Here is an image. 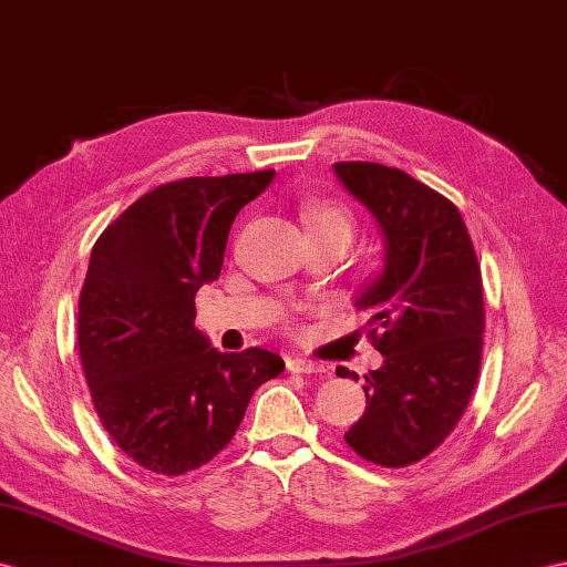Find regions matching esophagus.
<instances>
[{"label":"esophagus","instance_id":"1","mask_svg":"<svg viewBox=\"0 0 567 567\" xmlns=\"http://www.w3.org/2000/svg\"><path fill=\"white\" fill-rule=\"evenodd\" d=\"M287 370L297 372V374H319V372H326V367L316 360L292 358V360H287Z\"/></svg>","mask_w":567,"mask_h":567}]
</instances>
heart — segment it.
Wrapping results in <instances>:
<instances>
[{"label":"heart","mask_w":567,"mask_h":567,"mask_svg":"<svg viewBox=\"0 0 567 567\" xmlns=\"http://www.w3.org/2000/svg\"><path fill=\"white\" fill-rule=\"evenodd\" d=\"M301 219L307 224V231L313 236H340L350 244L354 231V217L350 209L338 200H309L301 207Z\"/></svg>","instance_id":"heart-1"}]
</instances>
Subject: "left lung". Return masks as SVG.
Segmentation results:
<instances>
[{"label":"left lung","instance_id":"obj_1","mask_svg":"<svg viewBox=\"0 0 567 567\" xmlns=\"http://www.w3.org/2000/svg\"><path fill=\"white\" fill-rule=\"evenodd\" d=\"M336 174L386 236L384 272L358 299L384 364L364 374L367 408L346 442L367 462L403 468L450 437L476 389L481 266L462 215L442 193L374 162H338ZM350 374L338 367V377Z\"/></svg>","mask_w":567,"mask_h":567}]
</instances>
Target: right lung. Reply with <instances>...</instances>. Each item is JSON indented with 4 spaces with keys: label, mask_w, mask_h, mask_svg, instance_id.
I'll return each instance as SVG.
<instances>
[{
    "label": "right lung",
    "mask_w": 567,
    "mask_h": 567,
    "mask_svg": "<svg viewBox=\"0 0 567 567\" xmlns=\"http://www.w3.org/2000/svg\"><path fill=\"white\" fill-rule=\"evenodd\" d=\"M275 176H195L142 195L103 229L79 295V358L103 430L156 476L205 466L231 442L280 354L219 352L195 295L219 278L239 209Z\"/></svg>",
    "instance_id": "add662e5"
}]
</instances>
